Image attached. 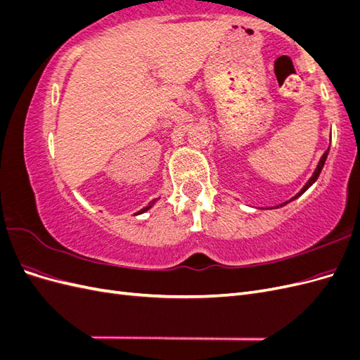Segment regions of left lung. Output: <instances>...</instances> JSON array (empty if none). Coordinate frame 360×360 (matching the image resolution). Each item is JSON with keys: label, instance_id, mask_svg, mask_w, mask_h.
<instances>
[{"label": "left lung", "instance_id": "1", "mask_svg": "<svg viewBox=\"0 0 360 360\" xmlns=\"http://www.w3.org/2000/svg\"><path fill=\"white\" fill-rule=\"evenodd\" d=\"M328 155H329V148L328 150H326L324 151V155L321 156V159H320V162H319V165H317V168H315V171H314V174H312V177L308 180V183L307 184H304V186L302 188V191L296 195V197H294V198H297V197H300V195L304 192V191H307L309 186H311V184L312 183H315V180H317L319 179V176H320V172H321V169H323V167H324V162H326V159H328ZM294 198H291V200H294ZM287 204V202H285ZM284 204V205H285Z\"/></svg>", "mask_w": 360, "mask_h": 360}]
</instances>
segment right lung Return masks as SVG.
Listing matches in <instances>:
<instances>
[{
  "label": "right lung",
  "instance_id": "add662e5",
  "mask_svg": "<svg viewBox=\"0 0 360 360\" xmlns=\"http://www.w3.org/2000/svg\"><path fill=\"white\" fill-rule=\"evenodd\" d=\"M155 201H156V200H153V201H151V202H150V205H147V207H144V209H141V210H139V212H138V214H139V213H144V212H146V210H148V209H150V207H151V204H153V202H155Z\"/></svg>",
  "mask_w": 360,
  "mask_h": 360
}]
</instances>
